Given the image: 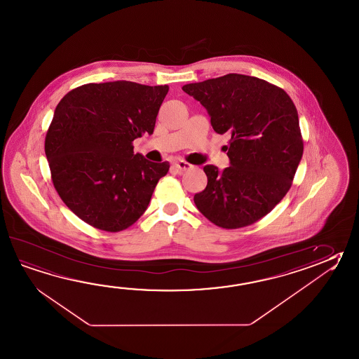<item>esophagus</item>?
<instances>
[{
    "label": "esophagus",
    "instance_id": "esophagus-1",
    "mask_svg": "<svg viewBox=\"0 0 359 359\" xmlns=\"http://www.w3.org/2000/svg\"><path fill=\"white\" fill-rule=\"evenodd\" d=\"M172 168H176L179 172H183L185 170H189V168H193L189 162L183 161V160H180V161H175L172 163Z\"/></svg>",
    "mask_w": 359,
    "mask_h": 359
}]
</instances>
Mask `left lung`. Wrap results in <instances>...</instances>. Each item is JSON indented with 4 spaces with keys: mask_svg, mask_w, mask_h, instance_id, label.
Segmentation results:
<instances>
[{
    "mask_svg": "<svg viewBox=\"0 0 359 359\" xmlns=\"http://www.w3.org/2000/svg\"><path fill=\"white\" fill-rule=\"evenodd\" d=\"M205 106L217 134L230 137V166L205 165L199 212L222 229L248 226L285 197L303 156L298 112L284 89L256 76L227 74L184 86Z\"/></svg>",
    "mask_w": 359,
    "mask_h": 359,
    "instance_id": "left-lung-1",
    "label": "left lung"
}]
</instances>
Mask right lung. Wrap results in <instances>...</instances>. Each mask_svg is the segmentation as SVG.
<instances>
[{"instance_id": "add662e5", "label": "right lung", "mask_w": 359, "mask_h": 359, "mask_svg": "<svg viewBox=\"0 0 359 359\" xmlns=\"http://www.w3.org/2000/svg\"><path fill=\"white\" fill-rule=\"evenodd\" d=\"M168 86L89 83L60 101L44 152L60 198L79 219L117 233L140 219L168 161L134 154L133 140L154 133Z\"/></svg>"}]
</instances>
